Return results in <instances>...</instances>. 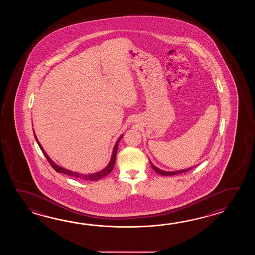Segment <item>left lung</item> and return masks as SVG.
<instances>
[{
    "label": "left lung",
    "mask_w": 255,
    "mask_h": 255,
    "mask_svg": "<svg viewBox=\"0 0 255 255\" xmlns=\"http://www.w3.org/2000/svg\"><path fill=\"white\" fill-rule=\"evenodd\" d=\"M149 161H150V160H149ZM150 165H151V168H153L156 172L160 174V175H162V176H172V175H177V174L184 173V172H187V171H189L190 169H192V168H194V167H190V168H184V169L176 170V171H165V170H162V169H159V168H157L151 161H150Z\"/></svg>",
    "instance_id": "8db88e82"
}]
</instances>
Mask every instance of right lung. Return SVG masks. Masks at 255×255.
Here are the masks:
<instances>
[{"label":"right lung","instance_id":"1","mask_svg":"<svg viewBox=\"0 0 255 255\" xmlns=\"http://www.w3.org/2000/svg\"><path fill=\"white\" fill-rule=\"evenodd\" d=\"M33 135H34V137H35V139L37 141V144H38V146H40L41 150L43 151L44 157H46V159L48 160L49 164L53 167V168H54V170H55L56 172L66 174V175L71 176V177H74V178H76V179H83V180H91V181H96V180H98V179H103L104 177H106L107 175H109V174L113 170V168H114L115 166V162H116L117 153H118V148H119V143H120V139H121V138H122V136H123V135H120V138H119L118 141L116 142V144H115L114 146V149H113V152H112L111 159H110V161H109V165H108L106 168L102 169V170H100V171H98V172H96V173L82 174L78 173V172H74V171L69 170V169L62 168V167H60L59 165L55 164V163H54V161L49 157L48 155L46 154V152L44 151L43 146H42V145L40 144V142H39L38 139H37V137H36V135H35V133H34V132H33Z\"/></svg>","mask_w":255,"mask_h":255}]
</instances>
